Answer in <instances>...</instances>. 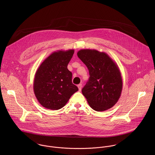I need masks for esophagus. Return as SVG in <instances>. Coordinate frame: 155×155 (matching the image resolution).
I'll return each mask as SVG.
<instances>
[{"label": "esophagus", "mask_w": 155, "mask_h": 155, "mask_svg": "<svg viewBox=\"0 0 155 155\" xmlns=\"http://www.w3.org/2000/svg\"><path fill=\"white\" fill-rule=\"evenodd\" d=\"M82 84H79V85H78V88H79V91H81V89H82Z\"/></svg>", "instance_id": "34e87169"}]
</instances>
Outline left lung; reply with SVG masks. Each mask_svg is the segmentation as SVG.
I'll return each instance as SVG.
<instances>
[{"instance_id":"8db88e82","label":"left lung","mask_w":155,"mask_h":155,"mask_svg":"<svg viewBox=\"0 0 155 155\" xmlns=\"http://www.w3.org/2000/svg\"><path fill=\"white\" fill-rule=\"evenodd\" d=\"M78 57L88 67L89 78L82 92L94 110L103 111L111 108L119 99L122 79L117 64L104 52L81 49Z\"/></svg>"}]
</instances>
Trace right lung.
<instances>
[{
  "label": "right lung",
  "instance_id": "obj_1",
  "mask_svg": "<svg viewBox=\"0 0 155 155\" xmlns=\"http://www.w3.org/2000/svg\"><path fill=\"white\" fill-rule=\"evenodd\" d=\"M74 52V49L54 52L38 68L33 90L38 101L45 108L61 109L78 91L71 82L72 73L67 68Z\"/></svg>",
  "mask_w": 155,
  "mask_h": 155
}]
</instances>
